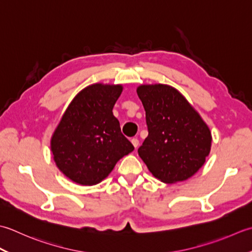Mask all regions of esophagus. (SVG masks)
<instances>
[{
    "label": "esophagus",
    "mask_w": 252,
    "mask_h": 252,
    "mask_svg": "<svg viewBox=\"0 0 252 252\" xmlns=\"http://www.w3.org/2000/svg\"><path fill=\"white\" fill-rule=\"evenodd\" d=\"M131 143H132L133 147L137 148L138 146H139V140H138L137 138H132V139H131Z\"/></svg>",
    "instance_id": "esophagus-1"
}]
</instances>
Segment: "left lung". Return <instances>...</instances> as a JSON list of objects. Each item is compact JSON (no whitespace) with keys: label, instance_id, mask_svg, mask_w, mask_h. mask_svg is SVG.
Instances as JSON below:
<instances>
[{"label":"left lung","instance_id":"1","mask_svg":"<svg viewBox=\"0 0 252 252\" xmlns=\"http://www.w3.org/2000/svg\"><path fill=\"white\" fill-rule=\"evenodd\" d=\"M137 94L146 111L149 135L139 157L158 181L183 182L194 175L211 150L208 125L186 97L172 86L141 85Z\"/></svg>","mask_w":252,"mask_h":252}]
</instances>
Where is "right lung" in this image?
Instances as JSON below:
<instances>
[{
    "mask_svg": "<svg viewBox=\"0 0 252 252\" xmlns=\"http://www.w3.org/2000/svg\"><path fill=\"white\" fill-rule=\"evenodd\" d=\"M122 91V85L86 87L71 100L55 128L51 138L54 162L73 182L85 186L101 183L135 149L112 112Z\"/></svg>",
    "mask_w": 252,
    "mask_h": 252,
    "instance_id": "add662e5",
    "label": "right lung"
}]
</instances>
